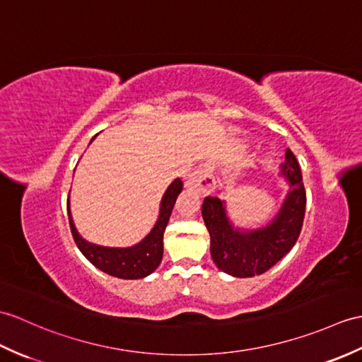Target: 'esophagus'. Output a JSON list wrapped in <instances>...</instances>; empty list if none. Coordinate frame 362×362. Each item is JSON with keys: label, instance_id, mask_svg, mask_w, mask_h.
<instances>
[{"label": "esophagus", "instance_id": "34e87169", "mask_svg": "<svg viewBox=\"0 0 362 362\" xmlns=\"http://www.w3.org/2000/svg\"><path fill=\"white\" fill-rule=\"evenodd\" d=\"M187 187L189 189L197 191L199 194H209L216 189L214 177V165L211 162L202 163L197 170L189 175L187 180Z\"/></svg>", "mask_w": 362, "mask_h": 362}]
</instances>
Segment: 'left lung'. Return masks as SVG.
Wrapping results in <instances>:
<instances>
[{"label": "left lung", "mask_w": 362, "mask_h": 362, "mask_svg": "<svg viewBox=\"0 0 362 362\" xmlns=\"http://www.w3.org/2000/svg\"><path fill=\"white\" fill-rule=\"evenodd\" d=\"M277 175L287 196L267 225L243 228L234 225L226 202L208 196L202 217L209 233V251L216 267L233 277H253L270 270L295 247L305 214V189L296 157L288 149Z\"/></svg>", "instance_id": "8db88e82"}]
</instances>
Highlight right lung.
I'll return each mask as SVG.
<instances>
[{"label": "right lung", "mask_w": 362, "mask_h": 362, "mask_svg": "<svg viewBox=\"0 0 362 362\" xmlns=\"http://www.w3.org/2000/svg\"><path fill=\"white\" fill-rule=\"evenodd\" d=\"M95 137H92L89 145L94 141ZM182 188L183 183L179 177L170 183V187L166 188L162 196L154 226L145 238L131 247H105L86 240L78 233L77 226L74 223L71 202L67 199V216H69V225L74 240L77 243L83 256L103 273L119 277V279H143V277L154 273L162 262L163 233L168 221H170L175 200H177V196L182 192Z\"/></svg>", "instance_id": "obj_1"}]
</instances>
